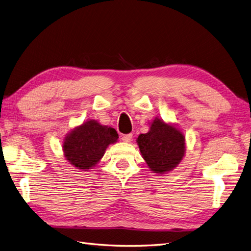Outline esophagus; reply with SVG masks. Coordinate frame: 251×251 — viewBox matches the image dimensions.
<instances>
[{"label":"esophagus","mask_w":251,"mask_h":251,"mask_svg":"<svg viewBox=\"0 0 251 251\" xmlns=\"http://www.w3.org/2000/svg\"><path fill=\"white\" fill-rule=\"evenodd\" d=\"M133 138V134H126V135H124L123 136V140L125 142H130Z\"/></svg>","instance_id":"1"}]
</instances>
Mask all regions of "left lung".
<instances>
[{
    "label": "left lung",
    "instance_id": "obj_1",
    "mask_svg": "<svg viewBox=\"0 0 251 251\" xmlns=\"http://www.w3.org/2000/svg\"><path fill=\"white\" fill-rule=\"evenodd\" d=\"M136 141L148 168L159 175L177 168L185 155L183 132L178 126L159 117L151 121L149 132L140 134Z\"/></svg>",
    "mask_w": 251,
    "mask_h": 251
}]
</instances>
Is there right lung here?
I'll use <instances>...</instances> for the list:
<instances>
[{
  "instance_id": "obj_1",
  "label": "right lung",
  "mask_w": 251,
  "mask_h": 251,
  "mask_svg": "<svg viewBox=\"0 0 251 251\" xmlns=\"http://www.w3.org/2000/svg\"><path fill=\"white\" fill-rule=\"evenodd\" d=\"M117 140L115 128L88 119L65 135L62 146L64 157L74 168L87 172L100 161L105 150Z\"/></svg>"
}]
</instances>
